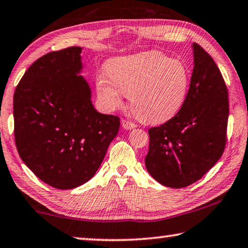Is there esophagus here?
Segmentation results:
<instances>
[{
	"label": "esophagus",
	"mask_w": 248,
	"mask_h": 248,
	"mask_svg": "<svg viewBox=\"0 0 248 248\" xmlns=\"http://www.w3.org/2000/svg\"><path fill=\"white\" fill-rule=\"evenodd\" d=\"M121 124H123V127L124 129H127V130H131V129L136 128V124H133L130 120H127V119L121 120Z\"/></svg>",
	"instance_id": "esophagus-1"
}]
</instances>
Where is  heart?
Masks as SVG:
<instances>
[{"label": "heart", "instance_id": "b5f03b06", "mask_svg": "<svg viewBox=\"0 0 248 248\" xmlns=\"http://www.w3.org/2000/svg\"><path fill=\"white\" fill-rule=\"evenodd\" d=\"M97 77V95L106 109L113 110L130 95L135 115L148 124H161L180 111L188 89V70L179 60L160 52L118 57Z\"/></svg>", "mask_w": 248, "mask_h": 248}]
</instances>
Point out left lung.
Masks as SVG:
<instances>
[{
  "label": "left lung",
  "instance_id": "1",
  "mask_svg": "<svg viewBox=\"0 0 248 248\" xmlns=\"http://www.w3.org/2000/svg\"><path fill=\"white\" fill-rule=\"evenodd\" d=\"M186 101L174 117L149 129L145 167L162 186H191L221 158L227 140L229 92L211 55L194 43Z\"/></svg>",
  "mask_w": 248,
  "mask_h": 248
}]
</instances>
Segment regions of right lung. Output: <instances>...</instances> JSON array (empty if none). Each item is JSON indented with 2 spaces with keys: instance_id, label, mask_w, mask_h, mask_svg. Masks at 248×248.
<instances>
[{
  "instance_id": "obj_1",
  "label": "right lung",
  "mask_w": 248,
  "mask_h": 248,
  "mask_svg": "<svg viewBox=\"0 0 248 248\" xmlns=\"http://www.w3.org/2000/svg\"><path fill=\"white\" fill-rule=\"evenodd\" d=\"M81 48L47 53L34 62L14 93V137L18 155L48 186L70 190L99 169L117 136L120 118L93 108L79 75Z\"/></svg>"
}]
</instances>
